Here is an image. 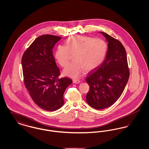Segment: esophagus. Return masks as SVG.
Returning a JSON list of instances; mask_svg holds the SVG:
<instances>
[{
  "label": "esophagus",
  "instance_id": "esophagus-1",
  "mask_svg": "<svg viewBox=\"0 0 149 149\" xmlns=\"http://www.w3.org/2000/svg\"><path fill=\"white\" fill-rule=\"evenodd\" d=\"M72 82L74 84H78V83H80V81L78 79H74V80H72Z\"/></svg>",
  "mask_w": 149,
  "mask_h": 149
}]
</instances>
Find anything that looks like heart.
Segmentation results:
<instances>
[{"mask_svg": "<svg viewBox=\"0 0 149 149\" xmlns=\"http://www.w3.org/2000/svg\"><path fill=\"white\" fill-rule=\"evenodd\" d=\"M107 52L106 42L100 38L85 36H75L67 41L66 46L59 45L55 52V58L58 64L65 67L74 55V63L64 69V75L78 78L83 72L98 68L104 61Z\"/></svg>", "mask_w": 149, "mask_h": 149, "instance_id": "1", "label": "heart"}]
</instances>
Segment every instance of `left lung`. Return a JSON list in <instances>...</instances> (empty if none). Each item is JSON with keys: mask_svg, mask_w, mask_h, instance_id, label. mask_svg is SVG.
I'll list each match as a JSON object with an SVG mask.
<instances>
[{"mask_svg": "<svg viewBox=\"0 0 149 149\" xmlns=\"http://www.w3.org/2000/svg\"><path fill=\"white\" fill-rule=\"evenodd\" d=\"M108 42L106 58L99 67L90 71L86 78L89 91L88 104L96 109L112 106L119 99L130 77L126 52L120 41L100 32Z\"/></svg>", "mask_w": 149, "mask_h": 149, "instance_id": "1", "label": "left lung"}]
</instances>
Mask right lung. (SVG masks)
Listing matches in <instances>:
<instances>
[{
	"instance_id": "obj_1",
	"label": "right lung",
	"mask_w": 149,
	"mask_h": 149,
	"mask_svg": "<svg viewBox=\"0 0 149 149\" xmlns=\"http://www.w3.org/2000/svg\"><path fill=\"white\" fill-rule=\"evenodd\" d=\"M61 39L56 36H40L22 58L25 86L36 104L48 111H56L64 105L65 91L72 82L68 77L58 78L60 72L52 49Z\"/></svg>"
}]
</instances>
